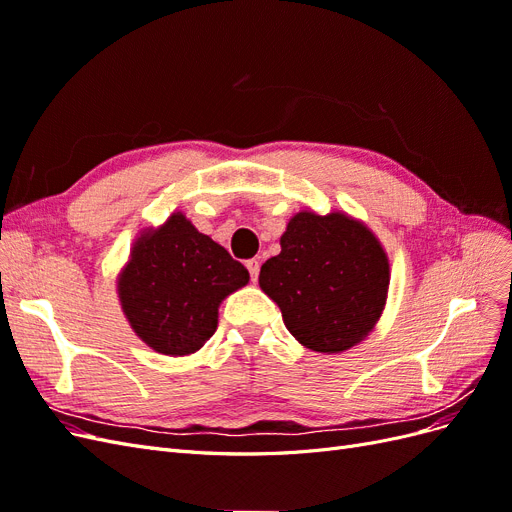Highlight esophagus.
Here are the masks:
<instances>
[{
  "mask_svg": "<svg viewBox=\"0 0 512 512\" xmlns=\"http://www.w3.org/2000/svg\"><path fill=\"white\" fill-rule=\"evenodd\" d=\"M245 267H247V271H250L252 282H256L258 280V273H260V262L258 260H247Z\"/></svg>",
  "mask_w": 512,
  "mask_h": 512,
  "instance_id": "esophagus-1",
  "label": "esophagus"
}]
</instances>
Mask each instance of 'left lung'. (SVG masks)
<instances>
[{
	"label": "left lung",
	"mask_w": 512,
	"mask_h": 512,
	"mask_svg": "<svg viewBox=\"0 0 512 512\" xmlns=\"http://www.w3.org/2000/svg\"><path fill=\"white\" fill-rule=\"evenodd\" d=\"M280 245L258 284L282 309L290 335L322 354L361 344L389 297L391 265L380 239L344 211L305 209L292 215Z\"/></svg>",
	"instance_id": "1"
}]
</instances>
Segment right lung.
Segmentation results:
<instances>
[{
  "mask_svg": "<svg viewBox=\"0 0 512 512\" xmlns=\"http://www.w3.org/2000/svg\"><path fill=\"white\" fill-rule=\"evenodd\" d=\"M250 273L181 211L132 243L117 275L121 312L143 342L166 356H188L218 329L222 301Z\"/></svg>",
  "mask_w": 512,
  "mask_h": 512,
  "instance_id": "obj_1",
  "label": "right lung"
}]
</instances>
